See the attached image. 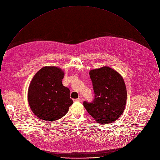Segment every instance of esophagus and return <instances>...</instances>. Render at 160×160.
Here are the masks:
<instances>
[{"mask_svg":"<svg viewBox=\"0 0 160 160\" xmlns=\"http://www.w3.org/2000/svg\"><path fill=\"white\" fill-rule=\"evenodd\" d=\"M73 101L74 102H79L80 101V98H76V99H74Z\"/></svg>","mask_w":160,"mask_h":160,"instance_id":"esophagus-1","label":"esophagus"}]
</instances>
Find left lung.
I'll list each match as a JSON object with an SVG mask.
<instances>
[{
	"label": "left lung",
	"mask_w": 160,
	"mask_h": 160,
	"mask_svg": "<svg viewBox=\"0 0 160 160\" xmlns=\"http://www.w3.org/2000/svg\"><path fill=\"white\" fill-rule=\"evenodd\" d=\"M89 74L95 98L92 103L84 102V107L97 122H113L126 107L127 91L123 78L109 67L91 69Z\"/></svg>",
	"instance_id": "obj_1"
}]
</instances>
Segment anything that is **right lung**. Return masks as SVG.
<instances>
[{"mask_svg":"<svg viewBox=\"0 0 160 160\" xmlns=\"http://www.w3.org/2000/svg\"><path fill=\"white\" fill-rule=\"evenodd\" d=\"M64 71L57 67L47 66L39 69L28 88L29 107L41 120L55 121L68 113L73 103L69 89L62 84Z\"/></svg>","mask_w":160,"mask_h":160,"instance_id":"obj_1","label":"right lung"}]
</instances>
